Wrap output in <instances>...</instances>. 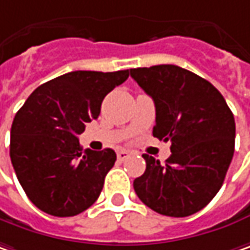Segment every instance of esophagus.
Returning <instances> with one entry per match:
<instances>
[{
	"label": "esophagus",
	"mask_w": 250,
	"mask_h": 250,
	"mask_svg": "<svg viewBox=\"0 0 250 250\" xmlns=\"http://www.w3.org/2000/svg\"><path fill=\"white\" fill-rule=\"evenodd\" d=\"M128 155H130V152H128V151H125V149H120V151L117 152V159H119V161H125V159L128 158Z\"/></svg>",
	"instance_id": "esophagus-1"
}]
</instances>
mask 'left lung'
I'll return each mask as SVG.
<instances>
[{
  "label": "left lung",
  "mask_w": 250,
  "mask_h": 250,
  "mask_svg": "<svg viewBox=\"0 0 250 250\" xmlns=\"http://www.w3.org/2000/svg\"><path fill=\"white\" fill-rule=\"evenodd\" d=\"M133 80L155 104L154 137L170 141L165 165L144 154L134 180L138 199L169 217L200 211L223 186L235 148V120L220 91L172 64L131 68Z\"/></svg>",
  "instance_id": "left-lung-1"
}]
</instances>
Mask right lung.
<instances>
[{
  "mask_svg": "<svg viewBox=\"0 0 250 250\" xmlns=\"http://www.w3.org/2000/svg\"><path fill=\"white\" fill-rule=\"evenodd\" d=\"M130 71H72L36 88L11 127L9 155L29 200L54 217L89 208L116 162L112 148L82 151L78 136Z\"/></svg>",
  "mask_w": 250,
  "mask_h": 250,
  "instance_id": "right-lung-1",
  "label": "right lung"
}]
</instances>
